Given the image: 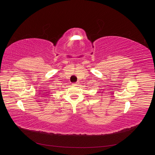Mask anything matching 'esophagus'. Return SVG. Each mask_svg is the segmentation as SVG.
Here are the masks:
<instances>
[{
  "mask_svg": "<svg viewBox=\"0 0 155 155\" xmlns=\"http://www.w3.org/2000/svg\"><path fill=\"white\" fill-rule=\"evenodd\" d=\"M78 84H79L78 83H74L72 84V85L74 87H76V86H78Z\"/></svg>",
  "mask_w": 155,
  "mask_h": 155,
  "instance_id": "1",
  "label": "esophagus"
}]
</instances>
